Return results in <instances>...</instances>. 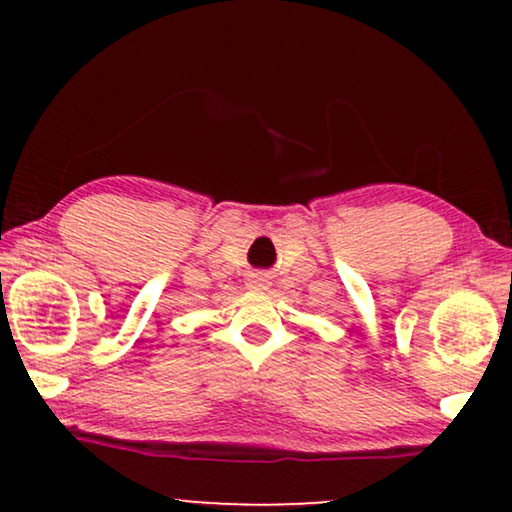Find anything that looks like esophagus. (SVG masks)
Returning a JSON list of instances; mask_svg holds the SVG:
<instances>
[{
    "instance_id": "obj_1",
    "label": "esophagus",
    "mask_w": 512,
    "mask_h": 512,
    "mask_svg": "<svg viewBox=\"0 0 512 512\" xmlns=\"http://www.w3.org/2000/svg\"><path fill=\"white\" fill-rule=\"evenodd\" d=\"M249 289H254V291H265L268 289V279H263V277H254L249 282Z\"/></svg>"
}]
</instances>
